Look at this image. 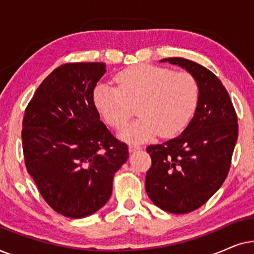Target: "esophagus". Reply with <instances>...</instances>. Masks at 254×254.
I'll list each match as a JSON object with an SVG mask.
<instances>
[{
	"label": "esophagus",
	"mask_w": 254,
	"mask_h": 254,
	"mask_svg": "<svg viewBox=\"0 0 254 254\" xmlns=\"http://www.w3.org/2000/svg\"><path fill=\"white\" fill-rule=\"evenodd\" d=\"M140 149H141V147L138 144L131 143V144L128 145V150H129V152H134V151H136V150H140Z\"/></svg>",
	"instance_id": "obj_1"
}]
</instances>
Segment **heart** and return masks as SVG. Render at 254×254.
Masks as SVG:
<instances>
[{
  "mask_svg": "<svg viewBox=\"0 0 254 254\" xmlns=\"http://www.w3.org/2000/svg\"><path fill=\"white\" fill-rule=\"evenodd\" d=\"M117 86L98 83L93 89L96 109L107 125L121 128L137 105L141 118L124 128L119 136L128 142H144L159 133L179 134L190 123L199 99L196 81L189 72L151 64H137L117 75Z\"/></svg>",
  "mask_w": 254,
  "mask_h": 254,
  "instance_id": "heart-1",
  "label": "heart"
}]
</instances>
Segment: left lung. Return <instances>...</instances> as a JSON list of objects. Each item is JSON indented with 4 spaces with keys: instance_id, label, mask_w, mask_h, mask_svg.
Listing matches in <instances>:
<instances>
[{
    "instance_id": "8db88e82",
    "label": "left lung",
    "mask_w": 254,
    "mask_h": 254,
    "mask_svg": "<svg viewBox=\"0 0 254 254\" xmlns=\"http://www.w3.org/2000/svg\"><path fill=\"white\" fill-rule=\"evenodd\" d=\"M161 62L190 72L199 88V99L179 136L147 148L152 163L145 190L161 209L186 214L206 203L227 178L238 137L237 116L222 82L207 68L183 58Z\"/></svg>"
}]
</instances>
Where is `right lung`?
Returning a JSON list of instances; mask_svg holds the SVG:
<instances>
[{"mask_svg": "<svg viewBox=\"0 0 254 254\" xmlns=\"http://www.w3.org/2000/svg\"><path fill=\"white\" fill-rule=\"evenodd\" d=\"M105 64L78 62L54 69L25 110L22 142L27 172L45 201L65 217L99 210L112 194L113 177L128 158L93 104Z\"/></svg>", "mask_w": 254, "mask_h": 254, "instance_id": "right-lung-1", "label": "right lung"}]
</instances>
